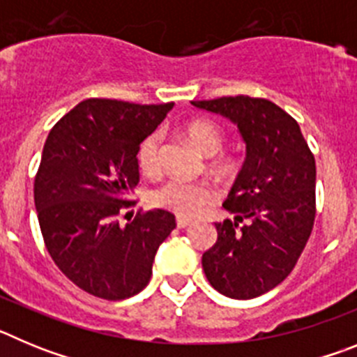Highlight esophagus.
<instances>
[{
	"mask_svg": "<svg viewBox=\"0 0 357 357\" xmlns=\"http://www.w3.org/2000/svg\"><path fill=\"white\" fill-rule=\"evenodd\" d=\"M191 223H193V220H191V218L176 216V227H178V229H185V227H189Z\"/></svg>",
	"mask_w": 357,
	"mask_h": 357,
	"instance_id": "34e87169",
	"label": "esophagus"
}]
</instances>
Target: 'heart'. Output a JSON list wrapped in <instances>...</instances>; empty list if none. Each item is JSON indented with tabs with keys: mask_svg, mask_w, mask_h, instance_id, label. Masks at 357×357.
Masks as SVG:
<instances>
[{
	"mask_svg": "<svg viewBox=\"0 0 357 357\" xmlns=\"http://www.w3.org/2000/svg\"><path fill=\"white\" fill-rule=\"evenodd\" d=\"M188 139L206 155H214L225 143L223 130L211 119H195L184 128ZM137 162L141 172L157 175L162 168V134L151 132L141 143L137 151ZM209 168L216 175L229 176L236 172L238 162L232 155L218 153L211 157ZM216 193L207 182H189L184 178H169L151 191V204L160 209L172 211L184 218H193L213 204Z\"/></svg>",
	"mask_w": 357,
	"mask_h": 357,
	"instance_id": "obj_1",
	"label": "heart"
}]
</instances>
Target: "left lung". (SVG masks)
<instances>
[{
    "instance_id": "obj_1",
    "label": "left lung",
    "mask_w": 357,
    "mask_h": 357,
    "mask_svg": "<svg viewBox=\"0 0 357 357\" xmlns=\"http://www.w3.org/2000/svg\"><path fill=\"white\" fill-rule=\"evenodd\" d=\"M239 128L247 159L223 202L234 220L214 223L218 239L202 255L222 295L248 301L280 284L305 248L317 214V164L298 123L264 98L191 102Z\"/></svg>"
}]
</instances>
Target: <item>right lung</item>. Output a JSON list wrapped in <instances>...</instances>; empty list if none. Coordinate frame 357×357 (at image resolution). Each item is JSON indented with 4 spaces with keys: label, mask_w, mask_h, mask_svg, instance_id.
<instances>
[{
    "label": "right lung",
    "mask_w": 357,
    "mask_h": 357,
    "mask_svg": "<svg viewBox=\"0 0 357 357\" xmlns=\"http://www.w3.org/2000/svg\"><path fill=\"white\" fill-rule=\"evenodd\" d=\"M172 107L89 98L59 119L44 143L33 184L44 245L59 270L91 295L123 301L143 291L157 248L175 229L164 209L119 222L135 204L128 195L139 184L141 143Z\"/></svg>",
    "instance_id": "right-lung-1"
}]
</instances>
